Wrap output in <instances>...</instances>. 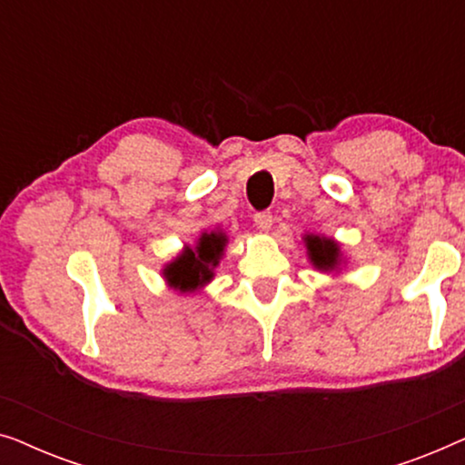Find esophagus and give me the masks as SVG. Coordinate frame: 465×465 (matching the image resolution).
Returning a JSON list of instances; mask_svg holds the SVG:
<instances>
[{
	"instance_id": "obj_1",
	"label": "esophagus",
	"mask_w": 465,
	"mask_h": 465,
	"mask_svg": "<svg viewBox=\"0 0 465 465\" xmlns=\"http://www.w3.org/2000/svg\"><path fill=\"white\" fill-rule=\"evenodd\" d=\"M272 222H275V218H272L271 212H260L253 215V224H256L258 231H271L272 228Z\"/></svg>"
}]
</instances>
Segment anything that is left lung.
Returning a JSON list of instances; mask_svg holds the SVG:
<instances>
[{
	"instance_id": "obj_1",
	"label": "left lung",
	"mask_w": 465,
	"mask_h": 465,
	"mask_svg": "<svg viewBox=\"0 0 465 465\" xmlns=\"http://www.w3.org/2000/svg\"><path fill=\"white\" fill-rule=\"evenodd\" d=\"M307 250H309L311 262H313L317 269L328 271L339 264V245H336L334 241L307 234Z\"/></svg>"
}]
</instances>
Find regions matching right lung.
Instances as JSON below:
<instances>
[{
    "label": "right lung",
    "mask_w": 465,
    "mask_h": 465,
    "mask_svg": "<svg viewBox=\"0 0 465 465\" xmlns=\"http://www.w3.org/2000/svg\"><path fill=\"white\" fill-rule=\"evenodd\" d=\"M224 243L226 237L222 232H205L199 239L196 250L186 247L182 256L173 260V262L164 269L167 282L180 292L196 290L199 285L207 283L213 275L212 266L218 264L220 253L224 250Z\"/></svg>",
    "instance_id": "right-lung-1"
}]
</instances>
